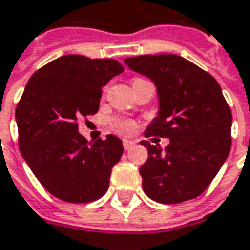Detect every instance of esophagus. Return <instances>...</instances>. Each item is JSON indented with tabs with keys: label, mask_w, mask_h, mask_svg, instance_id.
Returning a JSON list of instances; mask_svg holds the SVG:
<instances>
[{
	"label": "esophagus",
	"mask_w": 250,
	"mask_h": 250,
	"mask_svg": "<svg viewBox=\"0 0 250 250\" xmlns=\"http://www.w3.org/2000/svg\"><path fill=\"white\" fill-rule=\"evenodd\" d=\"M133 146H134L133 142H130V140H123V147H125V150H130Z\"/></svg>",
	"instance_id": "esophagus-1"
}]
</instances>
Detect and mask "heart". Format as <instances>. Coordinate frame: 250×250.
Listing matches in <instances>:
<instances>
[{"mask_svg": "<svg viewBox=\"0 0 250 250\" xmlns=\"http://www.w3.org/2000/svg\"><path fill=\"white\" fill-rule=\"evenodd\" d=\"M111 128L123 136H131L136 133L137 130V125L134 120H130V119H114L111 120Z\"/></svg>", "mask_w": 250, "mask_h": 250, "instance_id": "obj_1", "label": "heart"}]
</instances>
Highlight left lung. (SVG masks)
<instances>
[{"mask_svg":"<svg viewBox=\"0 0 250 250\" xmlns=\"http://www.w3.org/2000/svg\"><path fill=\"white\" fill-rule=\"evenodd\" d=\"M151 80L159 93V116L145 136L167 137L162 150L143 140L148 157L140 167L143 190L165 205L200 196L215 179L232 146V111L213 76L176 54L125 58Z\"/></svg>","mask_w":250,"mask_h":250,"instance_id":"8db88e82","label":"left lung"}]
</instances>
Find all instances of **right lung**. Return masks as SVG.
<instances>
[{"label":"right lung","instance_id":"obj_1","mask_svg":"<svg viewBox=\"0 0 250 250\" xmlns=\"http://www.w3.org/2000/svg\"><path fill=\"white\" fill-rule=\"evenodd\" d=\"M123 71L113 58L68 54L37 70L25 85L15 110L18 146L44 189L60 200L88 203L108 189L122 140L108 134L87 142L79 122L97 113L103 85Z\"/></svg>","mask_w":250,"mask_h":250}]
</instances>
